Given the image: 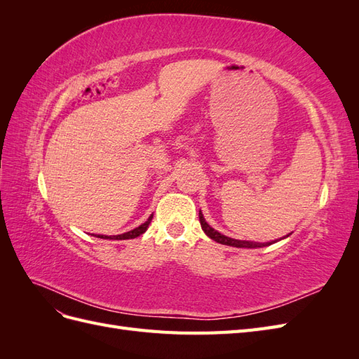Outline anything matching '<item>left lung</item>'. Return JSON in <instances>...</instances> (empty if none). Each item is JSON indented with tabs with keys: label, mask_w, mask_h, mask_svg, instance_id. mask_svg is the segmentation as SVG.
<instances>
[{
	"label": "left lung",
	"mask_w": 359,
	"mask_h": 359,
	"mask_svg": "<svg viewBox=\"0 0 359 359\" xmlns=\"http://www.w3.org/2000/svg\"><path fill=\"white\" fill-rule=\"evenodd\" d=\"M199 222H201V226H202V231L208 235L211 240H214L215 243L219 244H223V245H231V247H236V248H259V247H266V245H271L274 244L277 241H281L285 240V238H287L289 235L280 238V240H276V241H268V243H256V241H243V240H235V238H229L226 236L223 233H220L219 231H215L214 227H211L208 223H206V220L203 219V214L202 211H199Z\"/></svg>",
	"instance_id": "8db88e82"
}]
</instances>
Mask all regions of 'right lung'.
Masks as SVG:
<instances>
[{
    "label": "right lung",
    "instance_id": "right-lung-1",
    "mask_svg": "<svg viewBox=\"0 0 359 359\" xmlns=\"http://www.w3.org/2000/svg\"><path fill=\"white\" fill-rule=\"evenodd\" d=\"M151 220H153V214H151V215L148 217V220H147L144 224H140V226L135 227L133 231H128V232L121 233V235H112V236H107V235H97V238H102V240H133V238H137L139 235H142V233H145V232H147V229H148V226H149ZM94 236H95V235H94Z\"/></svg>",
    "mask_w": 359,
    "mask_h": 359
}]
</instances>
